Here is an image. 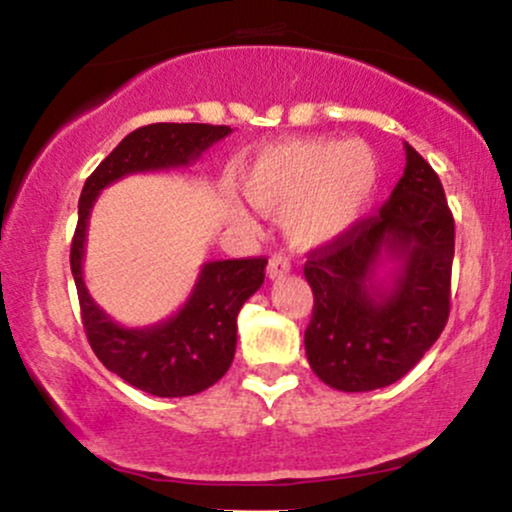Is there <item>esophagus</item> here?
I'll list each match as a JSON object with an SVG mask.
<instances>
[{
  "label": "esophagus",
  "mask_w": 512,
  "mask_h": 512,
  "mask_svg": "<svg viewBox=\"0 0 512 512\" xmlns=\"http://www.w3.org/2000/svg\"><path fill=\"white\" fill-rule=\"evenodd\" d=\"M289 269H291V260L284 255V252H276V255L269 257V264H267L269 279H281L284 274H289Z\"/></svg>",
  "instance_id": "1"
}]
</instances>
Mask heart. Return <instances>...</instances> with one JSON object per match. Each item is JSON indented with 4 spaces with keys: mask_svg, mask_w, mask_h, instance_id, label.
Masks as SVG:
<instances>
[{
    "mask_svg": "<svg viewBox=\"0 0 512 512\" xmlns=\"http://www.w3.org/2000/svg\"><path fill=\"white\" fill-rule=\"evenodd\" d=\"M380 182V163L361 139H289L269 144L240 170L252 207L284 211L281 228L301 250L325 248L366 214ZM240 219L248 211L233 204Z\"/></svg>",
    "mask_w": 512,
    "mask_h": 512,
    "instance_id": "1",
    "label": "heart"
}]
</instances>
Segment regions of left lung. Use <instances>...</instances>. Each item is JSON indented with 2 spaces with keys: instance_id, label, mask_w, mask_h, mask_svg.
<instances>
[{
  "instance_id": "8db88e82",
  "label": "left lung",
  "mask_w": 512,
  "mask_h": 512,
  "mask_svg": "<svg viewBox=\"0 0 512 512\" xmlns=\"http://www.w3.org/2000/svg\"><path fill=\"white\" fill-rule=\"evenodd\" d=\"M404 151V175L378 214L305 262L315 296L305 356L334 390L397 383L448 322L455 221L436 170L409 144ZM385 263L391 272L378 277Z\"/></svg>"
}]
</instances>
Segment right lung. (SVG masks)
Wrapping results in <instances>:
<instances>
[{"instance_id": "add662e5", "label": "right lung", "mask_w": 512, "mask_h": 512, "mask_svg": "<svg viewBox=\"0 0 512 512\" xmlns=\"http://www.w3.org/2000/svg\"><path fill=\"white\" fill-rule=\"evenodd\" d=\"M233 129L199 122H158L129 132L88 175L79 197L72 240V274L81 322L93 354L115 375L156 397H190L226 375L236 356L238 313L262 286L264 257L204 262L178 313L149 327H122L91 298L84 284L88 216L108 185L134 173L185 168Z\"/></svg>"}]
</instances>
